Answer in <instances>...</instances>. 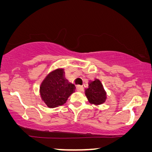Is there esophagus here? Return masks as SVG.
<instances>
[{
    "instance_id": "34e87169",
    "label": "esophagus",
    "mask_w": 152,
    "mask_h": 152,
    "mask_svg": "<svg viewBox=\"0 0 152 152\" xmlns=\"http://www.w3.org/2000/svg\"><path fill=\"white\" fill-rule=\"evenodd\" d=\"M76 89H77V91H82L84 89V87H82V86H77L76 88Z\"/></svg>"
}]
</instances>
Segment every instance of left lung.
<instances>
[{"label":"left lung","instance_id":"left-lung-1","mask_svg":"<svg viewBox=\"0 0 152 152\" xmlns=\"http://www.w3.org/2000/svg\"><path fill=\"white\" fill-rule=\"evenodd\" d=\"M85 95L91 104L100 105L106 102V92L98 79L89 82V87L85 89Z\"/></svg>","mask_w":152,"mask_h":152}]
</instances>
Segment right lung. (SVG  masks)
<instances>
[{
	"mask_svg": "<svg viewBox=\"0 0 152 152\" xmlns=\"http://www.w3.org/2000/svg\"><path fill=\"white\" fill-rule=\"evenodd\" d=\"M64 75V69H56L47 75L41 84V98L48 107L62 106L75 91V85L65 79Z\"/></svg>",
	"mask_w": 152,
	"mask_h": 152,
	"instance_id": "obj_1",
	"label": "right lung"
}]
</instances>
